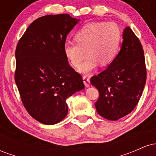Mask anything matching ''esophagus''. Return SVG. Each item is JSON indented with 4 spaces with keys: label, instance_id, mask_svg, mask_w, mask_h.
<instances>
[{
    "label": "esophagus",
    "instance_id": "1",
    "mask_svg": "<svg viewBox=\"0 0 156 156\" xmlns=\"http://www.w3.org/2000/svg\"><path fill=\"white\" fill-rule=\"evenodd\" d=\"M83 83L84 85H85L86 87H89V84H90V80H89V76L86 75V76H83Z\"/></svg>",
    "mask_w": 156,
    "mask_h": 156
}]
</instances>
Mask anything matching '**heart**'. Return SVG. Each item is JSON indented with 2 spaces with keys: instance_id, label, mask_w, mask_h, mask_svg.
<instances>
[{
  "instance_id": "heart-1",
  "label": "heart",
  "mask_w": 156,
  "mask_h": 156,
  "mask_svg": "<svg viewBox=\"0 0 156 156\" xmlns=\"http://www.w3.org/2000/svg\"><path fill=\"white\" fill-rule=\"evenodd\" d=\"M77 44L66 43L64 53L74 67H79L86 55L89 57L79 68L82 73H88L100 63L105 66L117 56L122 39L119 26L114 22L89 23L77 31L74 37Z\"/></svg>"
}]
</instances>
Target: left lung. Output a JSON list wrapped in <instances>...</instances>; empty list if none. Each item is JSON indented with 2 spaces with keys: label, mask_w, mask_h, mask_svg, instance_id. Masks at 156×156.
<instances>
[{
  "label": "left lung",
  "mask_w": 156,
  "mask_h": 156,
  "mask_svg": "<svg viewBox=\"0 0 156 156\" xmlns=\"http://www.w3.org/2000/svg\"><path fill=\"white\" fill-rule=\"evenodd\" d=\"M121 50L107 69L91 78L99 92L97 112L108 120H117L136 106L144 90L147 69L144 50L130 27L123 31Z\"/></svg>",
  "instance_id": "8db88e82"
}]
</instances>
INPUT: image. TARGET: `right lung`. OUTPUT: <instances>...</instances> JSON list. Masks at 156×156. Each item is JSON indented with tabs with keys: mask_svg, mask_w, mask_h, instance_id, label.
Masks as SVG:
<instances>
[{
	"mask_svg": "<svg viewBox=\"0 0 156 156\" xmlns=\"http://www.w3.org/2000/svg\"><path fill=\"white\" fill-rule=\"evenodd\" d=\"M78 21L68 14L39 17L17 44L15 83L25 108L42 124L64 119L66 100L84 88L81 76L64 53L67 36Z\"/></svg>",
	"mask_w": 156,
	"mask_h": 156,
	"instance_id": "obj_1",
	"label": "right lung"
}]
</instances>
